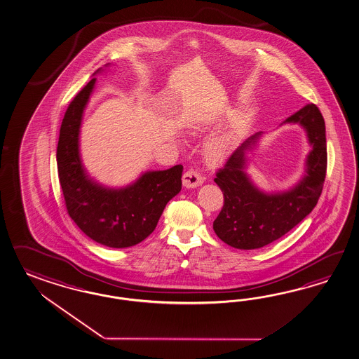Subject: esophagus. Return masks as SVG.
Masks as SVG:
<instances>
[{
  "mask_svg": "<svg viewBox=\"0 0 359 359\" xmlns=\"http://www.w3.org/2000/svg\"><path fill=\"white\" fill-rule=\"evenodd\" d=\"M202 183H203V177L194 170H189L183 175V185L185 188H197Z\"/></svg>",
  "mask_w": 359,
  "mask_h": 359,
  "instance_id": "obj_1",
  "label": "esophagus"
}]
</instances>
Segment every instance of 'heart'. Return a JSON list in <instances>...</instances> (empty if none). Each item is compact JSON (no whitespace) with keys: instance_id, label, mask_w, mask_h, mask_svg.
Returning a JSON list of instances; mask_svg holds the SVG:
<instances>
[{"instance_id":"1","label":"heart","mask_w":359,"mask_h":359,"mask_svg":"<svg viewBox=\"0 0 359 359\" xmlns=\"http://www.w3.org/2000/svg\"><path fill=\"white\" fill-rule=\"evenodd\" d=\"M232 144H233V136L228 132L211 136L210 139L206 141L203 148L205 158L210 163H219L224 161L232 148Z\"/></svg>"}]
</instances>
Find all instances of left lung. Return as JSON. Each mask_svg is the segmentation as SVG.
Here are the masks:
<instances>
[{
	"label": "left lung",
	"instance_id": "left-lung-1",
	"mask_svg": "<svg viewBox=\"0 0 359 359\" xmlns=\"http://www.w3.org/2000/svg\"><path fill=\"white\" fill-rule=\"evenodd\" d=\"M287 123L299 124L311 147L305 161V174L294 187L284 192H263L248 175V154L257 147L263 132L246 139L214 179L223 192L224 205L212 228L232 248L250 250L271 244L306 218L320 197L327 171L322 113L314 104H309L281 124Z\"/></svg>",
	"mask_w": 359,
	"mask_h": 359
}]
</instances>
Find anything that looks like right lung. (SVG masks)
Listing matches in <instances>:
<instances>
[{"label":"right lung","instance_id":"1","mask_svg":"<svg viewBox=\"0 0 359 359\" xmlns=\"http://www.w3.org/2000/svg\"><path fill=\"white\" fill-rule=\"evenodd\" d=\"M102 71L93 74L65 114L57 166L67 212L75 224L98 244L121 249L139 244L156 229L167 202L182 191L183 166L142 172L122 188L106 187L88 175L80 157V127L95 76Z\"/></svg>","mask_w":359,"mask_h":359}]
</instances>
